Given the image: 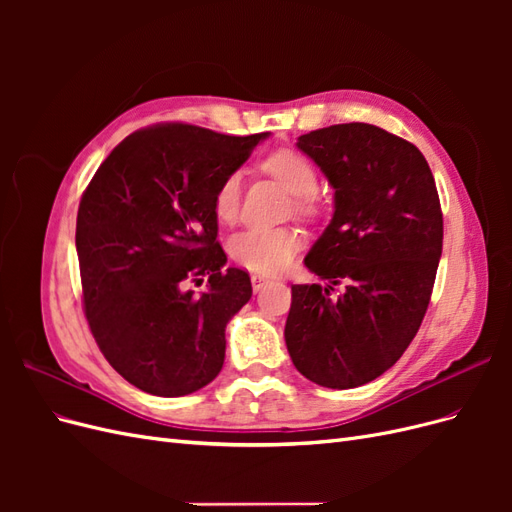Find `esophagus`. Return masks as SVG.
<instances>
[{
	"instance_id": "esophagus-1",
	"label": "esophagus",
	"mask_w": 512,
	"mask_h": 512,
	"mask_svg": "<svg viewBox=\"0 0 512 512\" xmlns=\"http://www.w3.org/2000/svg\"><path fill=\"white\" fill-rule=\"evenodd\" d=\"M267 284H269V280H267L265 275H258V273H254V275H252V288H254L256 292L265 288Z\"/></svg>"
}]
</instances>
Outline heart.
Returning a JSON list of instances; mask_svg holds the SVG:
<instances>
[{"instance_id":"obj_1","label":"heart","mask_w":512,"mask_h":512,"mask_svg":"<svg viewBox=\"0 0 512 512\" xmlns=\"http://www.w3.org/2000/svg\"><path fill=\"white\" fill-rule=\"evenodd\" d=\"M260 168L280 181L292 196H297L294 198V209L299 213H309L314 209L318 170L303 153L292 149H277L260 162ZM241 194L243 175L239 170H232L220 181L213 196V211L218 215V220H237L241 209ZM299 245L301 237L297 230L254 226L237 232L230 239L228 250L230 256L247 269L258 273H280L290 265L294 254L299 252Z\"/></svg>"}]
</instances>
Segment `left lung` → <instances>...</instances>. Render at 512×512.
Instances as JSON below:
<instances>
[{
	"instance_id": "8db88e82",
	"label": "left lung",
	"mask_w": 512,
	"mask_h": 512,
	"mask_svg": "<svg viewBox=\"0 0 512 512\" xmlns=\"http://www.w3.org/2000/svg\"><path fill=\"white\" fill-rule=\"evenodd\" d=\"M297 147L335 190L305 267L347 290L331 300L320 284H294L286 346L307 380L354 389L399 361L427 312L444 235L436 181L421 151L371 123L314 130Z\"/></svg>"
}]
</instances>
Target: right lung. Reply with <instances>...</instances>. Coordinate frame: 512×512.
<instances>
[{
  "instance_id": "1",
  "label": "right lung",
  "mask_w": 512,
  "mask_h": 512,
  "mask_svg": "<svg viewBox=\"0 0 512 512\" xmlns=\"http://www.w3.org/2000/svg\"><path fill=\"white\" fill-rule=\"evenodd\" d=\"M267 136L160 123L123 138L87 185L76 215L85 316L136 389L181 397L220 374L226 324L252 282L224 269L213 196ZM203 276L210 290L194 298L184 284Z\"/></svg>"
}]
</instances>
